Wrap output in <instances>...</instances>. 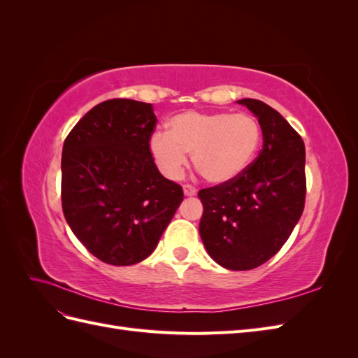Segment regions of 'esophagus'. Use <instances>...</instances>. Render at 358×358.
Segmentation results:
<instances>
[{
	"mask_svg": "<svg viewBox=\"0 0 358 358\" xmlns=\"http://www.w3.org/2000/svg\"><path fill=\"white\" fill-rule=\"evenodd\" d=\"M183 194H185L187 197H192L197 194V188L189 185V183H185V185H183Z\"/></svg>",
	"mask_w": 358,
	"mask_h": 358,
	"instance_id": "1",
	"label": "esophagus"
}]
</instances>
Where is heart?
<instances>
[{
  "mask_svg": "<svg viewBox=\"0 0 358 358\" xmlns=\"http://www.w3.org/2000/svg\"><path fill=\"white\" fill-rule=\"evenodd\" d=\"M262 145V125L249 113L196 112L175 115L167 121V133L149 138V154L162 175L178 179L192 154L200 176L215 185L227 183L242 173Z\"/></svg>",
  "mask_w": 358,
  "mask_h": 358,
  "instance_id": "b5f03b06",
  "label": "heart"
}]
</instances>
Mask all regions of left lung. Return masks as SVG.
Wrapping results in <instances>:
<instances>
[{
    "label": "left lung",
    "instance_id": "left-lung-1",
    "mask_svg": "<svg viewBox=\"0 0 358 358\" xmlns=\"http://www.w3.org/2000/svg\"><path fill=\"white\" fill-rule=\"evenodd\" d=\"M263 131L258 157L236 179L199 191L200 236L220 266L251 270L288 241L305 209V143L279 112L243 99Z\"/></svg>",
    "mask_w": 358,
    "mask_h": 358
}]
</instances>
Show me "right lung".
<instances>
[{"mask_svg": "<svg viewBox=\"0 0 358 358\" xmlns=\"http://www.w3.org/2000/svg\"><path fill=\"white\" fill-rule=\"evenodd\" d=\"M155 124L152 104L113 99L92 107L64 142V216L107 264L131 266L152 254L183 200L149 154Z\"/></svg>", "mask_w": 358, "mask_h": 358, "instance_id": "1", "label": "right lung"}]
</instances>
